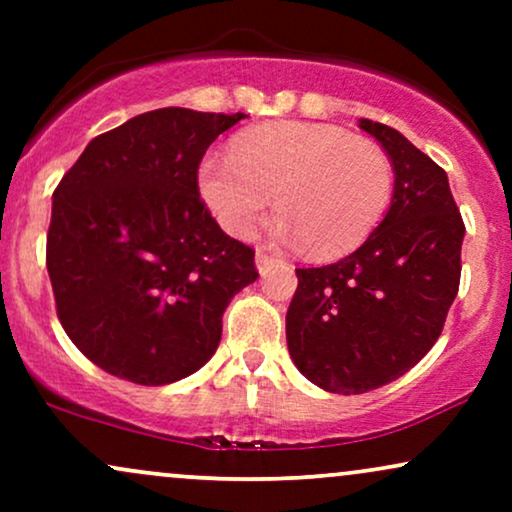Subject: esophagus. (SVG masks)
Wrapping results in <instances>:
<instances>
[{
	"label": "esophagus",
	"instance_id": "obj_1",
	"mask_svg": "<svg viewBox=\"0 0 512 512\" xmlns=\"http://www.w3.org/2000/svg\"><path fill=\"white\" fill-rule=\"evenodd\" d=\"M255 262H257V272H260L262 276H267L269 272H272V269L284 264V260H279V257H274L272 252H267V250H257Z\"/></svg>",
	"mask_w": 512,
	"mask_h": 512
}]
</instances>
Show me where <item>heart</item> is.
I'll return each instance as SVG.
<instances>
[{"label": "heart", "mask_w": 512, "mask_h": 512, "mask_svg": "<svg viewBox=\"0 0 512 512\" xmlns=\"http://www.w3.org/2000/svg\"><path fill=\"white\" fill-rule=\"evenodd\" d=\"M199 195L236 238L257 231L274 195L276 236L334 257L358 248L383 221L392 163L380 146L344 129L281 122L243 134L228 156L204 158Z\"/></svg>", "instance_id": "heart-1"}]
</instances>
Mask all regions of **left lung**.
Wrapping results in <instances>:
<instances>
[{
	"label": "left lung",
	"mask_w": 512,
	"mask_h": 512,
	"mask_svg": "<svg viewBox=\"0 0 512 512\" xmlns=\"http://www.w3.org/2000/svg\"><path fill=\"white\" fill-rule=\"evenodd\" d=\"M358 127L392 161L390 209L351 255L296 269L286 313L291 361L334 395L370 392L414 368L443 332L462 269L464 223L445 170L397 129Z\"/></svg>",
	"instance_id": "left-lung-1"
}]
</instances>
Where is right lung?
<instances>
[{
  "label": "right lung",
  "mask_w": 512,
  "mask_h": 512,
  "mask_svg": "<svg viewBox=\"0 0 512 512\" xmlns=\"http://www.w3.org/2000/svg\"><path fill=\"white\" fill-rule=\"evenodd\" d=\"M243 113L161 108L91 139L55 195L48 274L57 317L115 378L170 385L214 356L231 298L257 279L255 250L199 199L209 144Z\"/></svg>",
  "instance_id": "1"
}]
</instances>
